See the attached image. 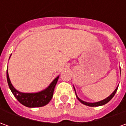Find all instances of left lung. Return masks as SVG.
<instances>
[{
  "label": "left lung",
  "instance_id": "1",
  "mask_svg": "<svg viewBox=\"0 0 126 126\" xmlns=\"http://www.w3.org/2000/svg\"><path fill=\"white\" fill-rule=\"evenodd\" d=\"M120 71H121V68H120ZM118 87H119V86H117V88L115 89V90H114V92H113L111 94L109 95V97H107V98H105L104 99H102V100L99 101V102H85V101H83V100L80 99V98L77 96V94H76V90H75V88H74V90H75L76 96L77 99H79L82 104H85V105H86V106H88V107H99V106H102V105H104V104H106L107 103H108L109 101L113 98V97L114 96V94H116V91H117Z\"/></svg>",
  "mask_w": 126,
  "mask_h": 126
}]
</instances>
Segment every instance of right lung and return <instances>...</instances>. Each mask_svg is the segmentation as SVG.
<instances>
[{
  "label": "right lung",
  "mask_w": 126,
  "mask_h": 126,
  "mask_svg": "<svg viewBox=\"0 0 126 126\" xmlns=\"http://www.w3.org/2000/svg\"><path fill=\"white\" fill-rule=\"evenodd\" d=\"M11 56V55H10ZM60 76H57L46 89L38 93H22L15 88L10 81L7 69V80L9 88L16 97V99L24 106L27 107H40L47 104L52 98L54 90L59 79Z\"/></svg>",
  "instance_id": "obj_1"
}]
</instances>
